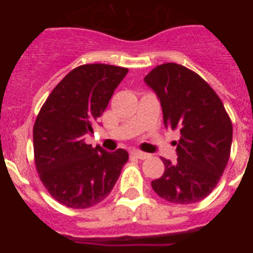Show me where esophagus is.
Here are the masks:
<instances>
[{
	"label": "esophagus",
	"mask_w": 253,
	"mask_h": 253,
	"mask_svg": "<svg viewBox=\"0 0 253 253\" xmlns=\"http://www.w3.org/2000/svg\"><path fill=\"white\" fill-rule=\"evenodd\" d=\"M131 156H134L135 158H139V160H146V158L149 157L148 153L139 151V149H133L131 151Z\"/></svg>",
	"instance_id": "34e87169"
}]
</instances>
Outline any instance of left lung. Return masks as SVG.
Returning <instances> with one entry per match:
<instances>
[{"instance_id":"8db88e82","label":"left lung","mask_w":253,"mask_h":253,"mask_svg":"<svg viewBox=\"0 0 253 253\" xmlns=\"http://www.w3.org/2000/svg\"><path fill=\"white\" fill-rule=\"evenodd\" d=\"M144 82L160 100L165 126L181 134L177 161L162 158L165 172L152 181V189L175 204L200 202L216 186L231 154L233 128L222 100L181 64L157 66Z\"/></svg>"}]
</instances>
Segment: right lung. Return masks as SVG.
I'll list each match as a JSON object with an SVG mask.
<instances>
[{
	"label": "right lung",
	"mask_w": 253,
	"mask_h": 253,
	"mask_svg": "<svg viewBox=\"0 0 253 253\" xmlns=\"http://www.w3.org/2000/svg\"><path fill=\"white\" fill-rule=\"evenodd\" d=\"M128 68L84 64L54 87L33 130L35 166L53 198L72 209H86L111 193L128 152L86 144L87 134L106 109Z\"/></svg>",
	"instance_id": "right-lung-1"
}]
</instances>
